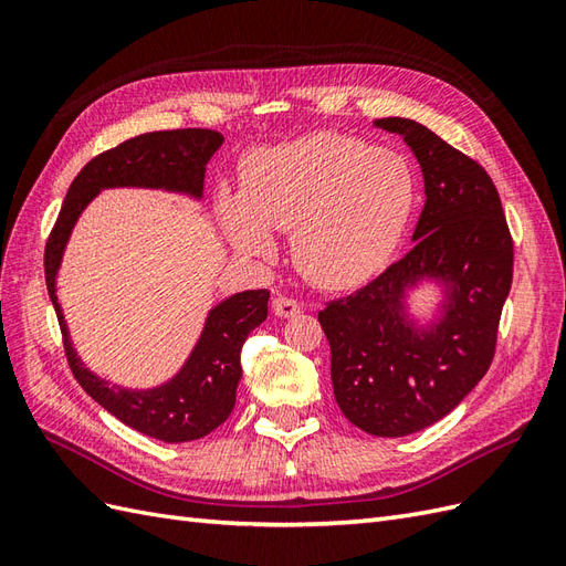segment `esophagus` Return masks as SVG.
I'll use <instances>...</instances> for the list:
<instances>
[{
  "instance_id": "1",
  "label": "esophagus",
  "mask_w": 566,
  "mask_h": 566,
  "mask_svg": "<svg viewBox=\"0 0 566 566\" xmlns=\"http://www.w3.org/2000/svg\"><path fill=\"white\" fill-rule=\"evenodd\" d=\"M271 310H273V314L281 316V318H293V316H297V314L302 312V306H300V302L293 300V297L279 295V297L271 300Z\"/></svg>"
}]
</instances>
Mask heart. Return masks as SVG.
Returning a JSON list of instances; mask_svg holds the SVG:
<instances>
[{
	"label": "heart",
	"instance_id": "b5f03b06",
	"mask_svg": "<svg viewBox=\"0 0 566 566\" xmlns=\"http://www.w3.org/2000/svg\"><path fill=\"white\" fill-rule=\"evenodd\" d=\"M416 210L408 160L356 136L316 132L245 163L241 193L224 188L219 217L231 245L264 260L290 232L306 279L328 290L370 281L397 252Z\"/></svg>",
	"mask_w": 566,
	"mask_h": 566
}]
</instances>
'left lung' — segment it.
<instances>
[{
    "instance_id": "8db88e82",
    "label": "left lung",
    "mask_w": 566,
    "mask_h": 566,
    "mask_svg": "<svg viewBox=\"0 0 566 566\" xmlns=\"http://www.w3.org/2000/svg\"><path fill=\"white\" fill-rule=\"evenodd\" d=\"M420 163L424 208L413 248L354 295L318 312L345 418L373 437L434 424L484 378L512 285V238L482 165L408 117H382ZM422 282L440 290L436 316L412 314Z\"/></svg>"
}]
</instances>
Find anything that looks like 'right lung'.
<instances>
[{
	"label": "right lung",
	"instance_id": "add662e5",
	"mask_svg": "<svg viewBox=\"0 0 566 566\" xmlns=\"http://www.w3.org/2000/svg\"><path fill=\"white\" fill-rule=\"evenodd\" d=\"M221 144L224 136L212 129H172L134 136L101 153L82 167L67 188L44 250L46 290L61 323L65 356L75 380L119 422L167 443L200 439L231 416L235 387L243 375V342L266 318L269 290H243L212 306L196 347L177 375L158 387L127 389L98 378L82 364L56 297V279L80 214L104 188H158L200 200L205 165Z\"/></svg>",
	"mask_w": 566,
	"mask_h": 566
}]
</instances>
